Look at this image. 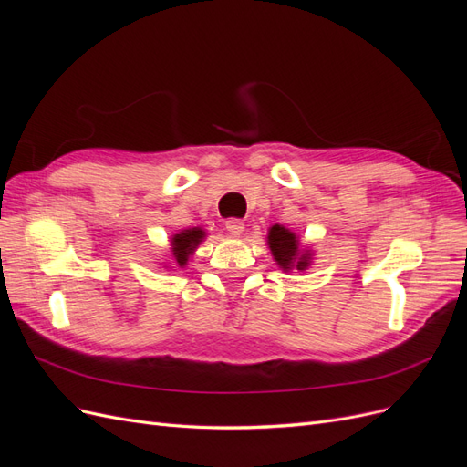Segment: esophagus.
<instances>
[{
	"instance_id": "esophagus-1",
	"label": "esophagus",
	"mask_w": 467,
	"mask_h": 467,
	"mask_svg": "<svg viewBox=\"0 0 467 467\" xmlns=\"http://www.w3.org/2000/svg\"><path fill=\"white\" fill-rule=\"evenodd\" d=\"M225 230H228L234 235H239L245 230V223H244V220H239V218H230V220H225Z\"/></svg>"
}]
</instances>
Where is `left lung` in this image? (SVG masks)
<instances>
[{"label": "left lung", "instance_id": "1", "mask_svg": "<svg viewBox=\"0 0 467 467\" xmlns=\"http://www.w3.org/2000/svg\"><path fill=\"white\" fill-rule=\"evenodd\" d=\"M268 245H271L275 259L285 271L292 266L304 271L307 266V257H300L298 262L295 261L298 258V242H296V235L286 228H282V225H273L271 234H268Z\"/></svg>", "mask_w": 467, "mask_h": 467}]
</instances>
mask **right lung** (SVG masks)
<instances>
[{
    "mask_svg": "<svg viewBox=\"0 0 467 467\" xmlns=\"http://www.w3.org/2000/svg\"><path fill=\"white\" fill-rule=\"evenodd\" d=\"M204 232L201 228H192V230H185L173 237V257L179 263V266H185L187 257L196 249L202 242Z\"/></svg>",
    "mask_w": 467,
    "mask_h": 467,
    "instance_id": "obj_1",
    "label": "right lung"
}]
</instances>
